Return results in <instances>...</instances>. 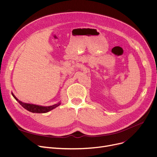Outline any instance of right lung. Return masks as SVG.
I'll return each mask as SVG.
<instances>
[{"label": "right lung", "mask_w": 157, "mask_h": 157, "mask_svg": "<svg viewBox=\"0 0 157 157\" xmlns=\"http://www.w3.org/2000/svg\"><path fill=\"white\" fill-rule=\"evenodd\" d=\"M12 95L13 96V97L15 98V99L19 102V104L23 107V108H25L30 112L34 113H48L49 111H52V109L56 108V107L59 106L61 104V102L60 101L54 105H49V106H43V105H36V104L23 102L19 101L13 93H12Z\"/></svg>", "instance_id": "add662e5"}]
</instances>
